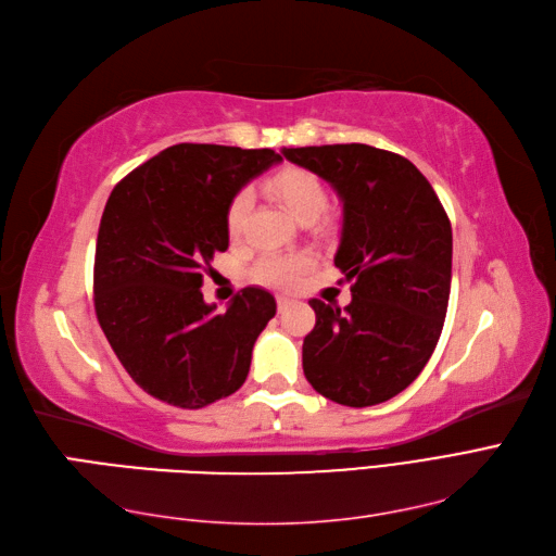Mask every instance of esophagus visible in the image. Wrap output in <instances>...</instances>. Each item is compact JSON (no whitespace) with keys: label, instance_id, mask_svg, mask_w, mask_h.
<instances>
[{"label":"esophagus","instance_id":"esophagus-1","mask_svg":"<svg viewBox=\"0 0 556 556\" xmlns=\"http://www.w3.org/2000/svg\"><path fill=\"white\" fill-rule=\"evenodd\" d=\"M276 302H278V311H286V308L292 304V296H288V294H278V296H276Z\"/></svg>","mask_w":556,"mask_h":556}]
</instances>
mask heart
<instances>
[{"instance_id": "b5f03b06", "label": "heart", "mask_w": 556, "mask_h": 556, "mask_svg": "<svg viewBox=\"0 0 556 556\" xmlns=\"http://www.w3.org/2000/svg\"><path fill=\"white\" fill-rule=\"evenodd\" d=\"M268 193L274 195L282 207H286L296 222L311 224L328 210V191H325L323 181L314 172L302 167H286L278 174L270 176L266 181ZM252 205V193L242 188L226 205V233L231 240H238L245 231L248 212ZM308 268V256L294 254V256H264V260L254 266V280L264 282V286L276 288H290L294 286L304 270Z\"/></svg>"}]
</instances>
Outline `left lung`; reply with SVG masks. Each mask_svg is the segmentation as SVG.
Wrapping results in <instances>:
<instances>
[{
  "mask_svg": "<svg viewBox=\"0 0 556 556\" xmlns=\"http://www.w3.org/2000/svg\"><path fill=\"white\" fill-rule=\"evenodd\" d=\"M342 200L334 266L351 286L340 308L311 300L316 325L302 365L318 394L349 408L384 403L422 372L451 296L453 231L434 188L410 160L365 143L282 148Z\"/></svg>",
  "mask_w": 556,
  "mask_h": 556,
  "instance_id": "left-lung-1",
  "label": "left lung"
}]
</instances>
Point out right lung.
<instances>
[{
	"label": "right lung",
	"mask_w": 556,
	"mask_h": 556,
	"mask_svg": "<svg viewBox=\"0 0 556 556\" xmlns=\"http://www.w3.org/2000/svg\"><path fill=\"white\" fill-rule=\"evenodd\" d=\"M276 162L270 148L176 143L105 202L93 308L131 380L162 403L198 410L248 380L252 346L276 316L274 294L245 288L216 314L200 288L228 248V200Z\"/></svg>",
	"instance_id": "obj_1"
}]
</instances>
